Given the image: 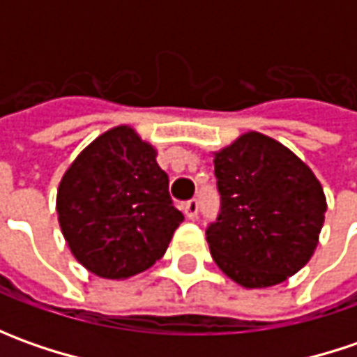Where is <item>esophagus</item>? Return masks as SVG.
Returning <instances> with one entry per match:
<instances>
[{"label": "esophagus", "instance_id": "1", "mask_svg": "<svg viewBox=\"0 0 357 357\" xmlns=\"http://www.w3.org/2000/svg\"><path fill=\"white\" fill-rule=\"evenodd\" d=\"M183 213L186 214V218L195 220V218L199 216V200L197 199L186 200L185 204H183Z\"/></svg>", "mask_w": 357, "mask_h": 357}]
</instances>
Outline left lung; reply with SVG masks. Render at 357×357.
Segmentation results:
<instances>
[{
	"instance_id": "1",
	"label": "left lung",
	"mask_w": 357,
	"mask_h": 357,
	"mask_svg": "<svg viewBox=\"0 0 357 357\" xmlns=\"http://www.w3.org/2000/svg\"><path fill=\"white\" fill-rule=\"evenodd\" d=\"M220 213L206 228L214 262L244 288H266L312 258L326 214L314 172L284 144L246 132L214 157Z\"/></svg>"
}]
</instances>
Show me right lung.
<instances>
[{
  "label": "right lung",
  "mask_w": 357,
  "mask_h": 357,
  "mask_svg": "<svg viewBox=\"0 0 357 357\" xmlns=\"http://www.w3.org/2000/svg\"><path fill=\"white\" fill-rule=\"evenodd\" d=\"M157 151L130 127L97 137L63 174L57 214L71 252L89 272L121 280L151 268L185 220Z\"/></svg>",
  "instance_id": "1"
}]
</instances>
